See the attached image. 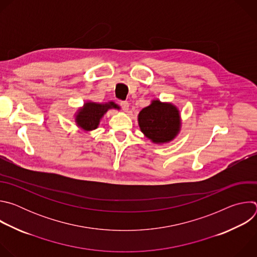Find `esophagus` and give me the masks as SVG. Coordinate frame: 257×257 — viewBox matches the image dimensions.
Here are the masks:
<instances>
[{"mask_svg":"<svg viewBox=\"0 0 257 257\" xmlns=\"http://www.w3.org/2000/svg\"><path fill=\"white\" fill-rule=\"evenodd\" d=\"M120 105H121V107H122V109H123L124 112H127L128 109H129V102L126 101V100L121 101V102H120Z\"/></svg>","mask_w":257,"mask_h":257,"instance_id":"1","label":"esophagus"}]
</instances>
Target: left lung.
Segmentation results:
<instances>
[{
    "instance_id": "left-lung-1",
    "label": "left lung",
    "mask_w": 257,
    "mask_h": 257,
    "mask_svg": "<svg viewBox=\"0 0 257 257\" xmlns=\"http://www.w3.org/2000/svg\"><path fill=\"white\" fill-rule=\"evenodd\" d=\"M138 124L145 137L154 143L170 142L180 131L179 109L173 103L155 99L149 106L141 109L138 115Z\"/></svg>"
}]
</instances>
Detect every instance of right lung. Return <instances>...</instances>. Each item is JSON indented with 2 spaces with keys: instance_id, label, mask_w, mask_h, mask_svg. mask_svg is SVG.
I'll use <instances>...</instances> for the list:
<instances>
[{
  "instance_id": "right-lung-1",
  "label": "right lung",
  "mask_w": 257,
  "mask_h": 257,
  "mask_svg": "<svg viewBox=\"0 0 257 257\" xmlns=\"http://www.w3.org/2000/svg\"><path fill=\"white\" fill-rule=\"evenodd\" d=\"M109 108H120L118 104L113 101L106 103H96L87 101L83 107L79 108L76 114L75 122L78 127L84 131H91L98 127L100 119Z\"/></svg>"
}]
</instances>
